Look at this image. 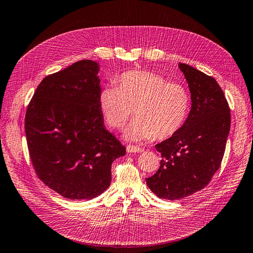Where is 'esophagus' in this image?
Instances as JSON below:
<instances>
[{
  "instance_id": "esophagus-1",
  "label": "esophagus",
  "mask_w": 253,
  "mask_h": 253,
  "mask_svg": "<svg viewBox=\"0 0 253 253\" xmlns=\"http://www.w3.org/2000/svg\"><path fill=\"white\" fill-rule=\"evenodd\" d=\"M126 150L128 153H140V152H142L143 149L139 148V146H136V145H131V144H128L126 146Z\"/></svg>"
}]
</instances>
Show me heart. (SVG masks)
I'll return each mask as SVG.
<instances>
[{
  "instance_id": "1",
  "label": "heart",
  "mask_w": 253,
  "mask_h": 253,
  "mask_svg": "<svg viewBox=\"0 0 253 253\" xmlns=\"http://www.w3.org/2000/svg\"><path fill=\"white\" fill-rule=\"evenodd\" d=\"M99 105L105 122L114 129L124 127L133 112L136 120L127 129L128 139L163 140L184 126L191 96L183 85L169 83L160 74L132 70L121 74L116 86L100 91Z\"/></svg>"
}]
</instances>
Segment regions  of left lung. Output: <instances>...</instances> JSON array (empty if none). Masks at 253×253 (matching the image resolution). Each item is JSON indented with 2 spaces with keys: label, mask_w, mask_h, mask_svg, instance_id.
Here are the masks:
<instances>
[{
  "label": "left lung",
  "mask_w": 253,
  "mask_h": 253,
  "mask_svg": "<svg viewBox=\"0 0 253 253\" xmlns=\"http://www.w3.org/2000/svg\"><path fill=\"white\" fill-rule=\"evenodd\" d=\"M189 83L192 108L184 126L155 145L162 156L146 184L157 197L175 201L203 190L218 171L231 127L227 100L211 76L179 63Z\"/></svg>",
  "instance_id": "1"
}]
</instances>
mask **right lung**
I'll use <instances>...</instances> for the list:
<instances>
[{
  "mask_svg": "<svg viewBox=\"0 0 253 253\" xmlns=\"http://www.w3.org/2000/svg\"><path fill=\"white\" fill-rule=\"evenodd\" d=\"M98 63L80 60L47 75L29 102L25 131L35 173L69 199H90L111 183L126 148L104 127Z\"/></svg>",
  "mask_w": 253,
  "mask_h": 253,
  "instance_id": "add662e5",
  "label": "right lung"
}]
</instances>
